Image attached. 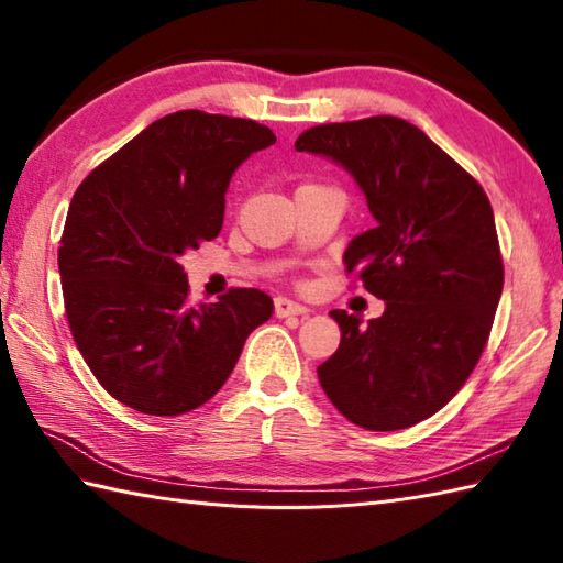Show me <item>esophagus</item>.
<instances>
[{
	"label": "esophagus",
	"mask_w": 563,
	"mask_h": 563,
	"mask_svg": "<svg viewBox=\"0 0 563 563\" xmlns=\"http://www.w3.org/2000/svg\"><path fill=\"white\" fill-rule=\"evenodd\" d=\"M305 317V314H309V307H305V305H300V302H295V300H288V297H278V300H275V317Z\"/></svg>",
	"instance_id": "1"
}]
</instances>
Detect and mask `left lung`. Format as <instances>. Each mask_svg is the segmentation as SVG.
<instances>
[{
  "mask_svg": "<svg viewBox=\"0 0 563 563\" xmlns=\"http://www.w3.org/2000/svg\"><path fill=\"white\" fill-rule=\"evenodd\" d=\"M343 166L373 230L343 254L385 314L333 309L339 351L317 367L351 423L399 430L440 411L472 375L504 290L494 210L484 188L423 130L394 115L309 128L295 142Z\"/></svg>",
  "mask_w": 563,
  "mask_h": 563,
  "instance_id": "left-lung-1",
  "label": "left lung"
}]
</instances>
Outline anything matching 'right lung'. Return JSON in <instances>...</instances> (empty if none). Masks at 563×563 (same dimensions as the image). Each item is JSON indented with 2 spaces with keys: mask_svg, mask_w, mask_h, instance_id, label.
Returning a JSON list of instances; mask_svg holds the SVG:
<instances>
[{
  "mask_svg": "<svg viewBox=\"0 0 563 563\" xmlns=\"http://www.w3.org/2000/svg\"><path fill=\"white\" fill-rule=\"evenodd\" d=\"M275 142L246 118L176 111L99 164L69 202L57 266L71 336L113 399L181 416L232 375L273 300L234 288L190 307L181 258L220 234L224 194L251 154Z\"/></svg>",
  "mask_w": 563,
  "mask_h": 563,
  "instance_id": "add662e5",
  "label": "right lung"
}]
</instances>
